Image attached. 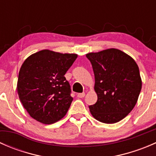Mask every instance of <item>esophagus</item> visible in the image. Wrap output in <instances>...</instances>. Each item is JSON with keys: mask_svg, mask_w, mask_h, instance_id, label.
<instances>
[{"mask_svg": "<svg viewBox=\"0 0 156 156\" xmlns=\"http://www.w3.org/2000/svg\"><path fill=\"white\" fill-rule=\"evenodd\" d=\"M84 96H85V94H84V93H81V94H78V95H77V97H78V98H83V97H84Z\"/></svg>", "mask_w": 156, "mask_h": 156, "instance_id": "1", "label": "esophagus"}]
</instances>
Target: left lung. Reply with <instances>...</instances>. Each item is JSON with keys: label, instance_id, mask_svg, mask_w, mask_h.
<instances>
[{"label": "left lung", "instance_id": "1", "mask_svg": "<svg viewBox=\"0 0 156 156\" xmlns=\"http://www.w3.org/2000/svg\"><path fill=\"white\" fill-rule=\"evenodd\" d=\"M86 56L95 78L97 101L90 112L97 121L114 124L125 118L137 102L142 80L134 59L118 49L110 48Z\"/></svg>", "mask_w": 156, "mask_h": 156}]
</instances>
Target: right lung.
I'll return each mask as SVG.
<instances>
[{"label": "right lung", "mask_w": 156, "mask_h": 156, "mask_svg": "<svg viewBox=\"0 0 156 156\" xmlns=\"http://www.w3.org/2000/svg\"><path fill=\"white\" fill-rule=\"evenodd\" d=\"M77 57L75 53L42 50L24 61L19 72L17 93L31 118L50 125L66 115L73 98L64 75Z\"/></svg>", "instance_id": "obj_1"}]
</instances>
